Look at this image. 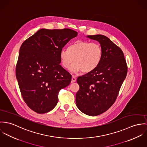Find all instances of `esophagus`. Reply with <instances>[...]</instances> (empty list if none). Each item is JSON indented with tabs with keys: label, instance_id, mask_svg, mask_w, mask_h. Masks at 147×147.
<instances>
[{
	"label": "esophagus",
	"instance_id": "34e87169",
	"mask_svg": "<svg viewBox=\"0 0 147 147\" xmlns=\"http://www.w3.org/2000/svg\"><path fill=\"white\" fill-rule=\"evenodd\" d=\"M76 81V77L75 76H72V78H71V82H75Z\"/></svg>",
	"mask_w": 147,
	"mask_h": 147
}]
</instances>
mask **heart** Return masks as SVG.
Segmentation results:
<instances>
[{
	"label": "heart",
	"mask_w": 147,
	"mask_h": 147,
	"mask_svg": "<svg viewBox=\"0 0 147 147\" xmlns=\"http://www.w3.org/2000/svg\"><path fill=\"white\" fill-rule=\"evenodd\" d=\"M102 55L101 46L97 43L88 41L77 40L70 45L67 50L62 49L60 58L61 65L65 69L71 67V71L88 73L99 65Z\"/></svg>",
	"instance_id": "b5f03b06"
}]
</instances>
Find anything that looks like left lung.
Segmentation results:
<instances>
[{
  "mask_svg": "<svg viewBox=\"0 0 147 147\" xmlns=\"http://www.w3.org/2000/svg\"><path fill=\"white\" fill-rule=\"evenodd\" d=\"M87 37L100 43L102 59L96 69L77 78L80 90L76 101L82 112L96 116L114 104L126 78L127 65L122 51L108 37L98 34Z\"/></svg>",
  "mask_w": 147,
  "mask_h": 147,
  "instance_id": "1",
  "label": "left lung"
}]
</instances>
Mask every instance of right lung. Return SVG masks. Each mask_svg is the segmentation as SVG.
<instances>
[{
	"mask_svg": "<svg viewBox=\"0 0 147 147\" xmlns=\"http://www.w3.org/2000/svg\"><path fill=\"white\" fill-rule=\"evenodd\" d=\"M78 33L70 29H42L21 46L16 67L20 92L27 105L39 114L52 110L59 91L71 75L60 65L63 48Z\"/></svg>",
	"mask_w": 147,
	"mask_h": 147,
	"instance_id": "1",
	"label": "right lung"
}]
</instances>
